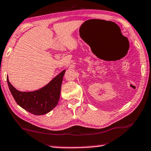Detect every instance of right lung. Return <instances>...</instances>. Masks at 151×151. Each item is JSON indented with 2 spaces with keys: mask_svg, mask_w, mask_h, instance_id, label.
Here are the masks:
<instances>
[{
  "mask_svg": "<svg viewBox=\"0 0 151 151\" xmlns=\"http://www.w3.org/2000/svg\"><path fill=\"white\" fill-rule=\"evenodd\" d=\"M65 70L54 78L45 87L34 92H21L10 83L9 90L16 102L23 109L35 115L45 114L56 107L59 102L62 81Z\"/></svg>",
  "mask_w": 151,
  "mask_h": 151,
  "instance_id": "add662e5",
  "label": "right lung"
}]
</instances>
